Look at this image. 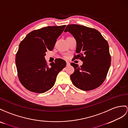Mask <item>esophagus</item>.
Returning a JSON list of instances; mask_svg holds the SVG:
<instances>
[{"mask_svg": "<svg viewBox=\"0 0 128 128\" xmlns=\"http://www.w3.org/2000/svg\"><path fill=\"white\" fill-rule=\"evenodd\" d=\"M66 66H70V63L69 62L66 61Z\"/></svg>", "mask_w": 128, "mask_h": 128, "instance_id": "obj_1", "label": "esophagus"}]
</instances>
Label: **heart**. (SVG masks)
Returning a JSON list of instances; mask_svg holds the SVG:
<instances>
[{"mask_svg": "<svg viewBox=\"0 0 128 128\" xmlns=\"http://www.w3.org/2000/svg\"><path fill=\"white\" fill-rule=\"evenodd\" d=\"M65 58H66V57H65Z\"/></svg>", "mask_w": 128, "mask_h": 128, "instance_id": "heart-1", "label": "heart"}]
</instances>
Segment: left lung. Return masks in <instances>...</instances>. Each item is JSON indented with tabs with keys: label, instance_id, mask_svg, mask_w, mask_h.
<instances>
[{
	"label": "left lung",
	"instance_id": "left-lung-1",
	"mask_svg": "<svg viewBox=\"0 0 128 128\" xmlns=\"http://www.w3.org/2000/svg\"><path fill=\"white\" fill-rule=\"evenodd\" d=\"M68 32L76 40L77 55L83 62L80 67L74 63L70 79L73 85L83 91H90L100 86L104 82L111 64L108 44L96 29L77 24L68 25Z\"/></svg>",
	"mask_w": 128,
	"mask_h": 128
}]
</instances>
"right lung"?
Instances as JSON below:
<instances>
[{
    "label": "right lung",
    "instance_id": "right-lung-1",
    "mask_svg": "<svg viewBox=\"0 0 128 128\" xmlns=\"http://www.w3.org/2000/svg\"><path fill=\"white\" fill-rule=\"evenodd\" d=\"M66 26H50L34 30L21 41L16 55L18 78L29 91L42 93L54 85L58 73L66 67V62L55 59L48 66L44 56L53 49L56 40Z\"/></svg>",
    "mask_w": 128,
    "mask_h": 128
}]
</instances>
